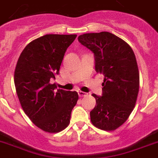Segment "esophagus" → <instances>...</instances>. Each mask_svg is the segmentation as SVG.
Instances as JSON below:
<instances>
[{
    "label": "esophagus",
    "mask_w": 158,
    "mask_h": 158,
    "mask_svg": "<svg viewBox=\"0 0 158 158\" xmlns=\"http://www.w3.org/2000/svg\"><path fill=\"white\" fill-rule=\"evenodd\" d=\"M78 95H79L80 97H85V96L88 95V94L85 93V92H83V91H78Z\"/></svg>",
    "instance_id": "esophagus-1"
}]
</instances>
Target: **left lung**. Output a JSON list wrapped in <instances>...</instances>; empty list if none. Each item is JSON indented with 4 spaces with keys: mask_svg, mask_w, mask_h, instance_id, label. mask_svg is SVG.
I'll return each mask as SVG.
<instances>
[{
    "mask_svg": "<svg viewBox=\"0 0 158 158\" xmlns=\"http://www.w3.org/2000/svg\"><path fill=\"white\" fill-rule=\"evenodd\" d=\"M78 41L94 53L95 71L104 76L102 96L92 94L96 105L91 122L114 131L127 120L137 98L140 76L135 54L126 42L106 31L83 34Z\"/></svg>",
    "mask_w": 158,
    "mask_h": 158,
    "instance_id": "left-lung-1",
    "label": "left lung"
}]
</instances>
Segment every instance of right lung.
Returning <instances> with one entry per match:
<instances>
[{
  "label": "right lung",
  "instance_id": "right-lung-1",
  "mask_svg": "<svg viewBox=\"0 0 158 158\" xmlns=\"http://www.w3.org/2000/svg\"><path fill=\"white\" fill-rule=\"evenodd\" d=\"M77 35H46L27 44L14 71V84L21 106L33 123L56 133L70 123L78 100L76 91L59 89L50 81L59 74L67 48Z\"/></svg>",
  "mask_w": 158,
  "mask_h": 158
}]
</instances>
